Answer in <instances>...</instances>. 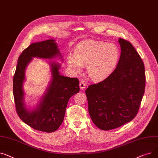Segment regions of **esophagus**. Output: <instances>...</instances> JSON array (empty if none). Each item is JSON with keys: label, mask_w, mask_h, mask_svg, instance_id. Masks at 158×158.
<instances>
[{"label": "esophagus", "mask_w": 158, "mask_h": 158, "mask_svg": "<svg viewBox=\"0 0 158 158\" xmlns=\"http://www.w3.org/2000/svg\"><path fill=\"white\" fill-rule=\"evenodd\" d=\"M86 87V83L83 81V80H81L80 82V87L81 89H84Z\"/></svg>", "instance_id": "34e87169"}]
</instances>
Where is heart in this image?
<instances>
[{
	"instance_id": "b5f03b06",
	"label": "heart",
	"mask_w": 158,
	"mask_h": 158,
	"mask_svg": "<svg viewBox=\"0 0 158 158\" xmlns=\"http://www.w3.org/2000/svg\"><path fill=\"white\" fill-rule=\"evenodd\" d=\"M118 46L113 43L96 40H86L78 44L75 55H68L69 66L77 71L87 65L89 76L94 80L107 77L115 68L119 59Z\"/></svg>"
}]
</instances>
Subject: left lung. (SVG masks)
<instances>
[{
  "mask_svg": "<svg viewBox=\"0 0 158 158\" xmlns=\"http://www.w3.org/2000/svg\"><path fill=\"white\" fill-rule=\"evenodd\" d=\"M120 57L110 75L85 90L94 124L102 130L117 128L137 115L145 92V66L132 44L120 38Z\"/></svg>",
  "mask_w": 158,
  "mask_h": 158,
  "instance_id": "left-lung-1",
  "label": "left lung"
}]
</instances>
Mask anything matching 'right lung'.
<instances>
[{
	"instance_id": "right-lung-1",
	"label": "right lung",
	"mask_w": 158,
	"mask_h": 158,
	"mask_svg": "<svg viewBox=\"0 0 158 158\" xmlns=\"http://www.w3.org/2000/svg\"><path fill=\"white\" fill-rule=\"evenodd\" d=\"M60 54L53 40L36 42L29 45L20 54L13 77V92L16 111L20 119L35 130L52 133L60 127L63 122L69 98L80 91L79 80L60 75L59 64H51L52 80L41 101L33 111L25 107L22 89L25 70L32 57L52 59Z\"/></svg>"
}]
</instances>
